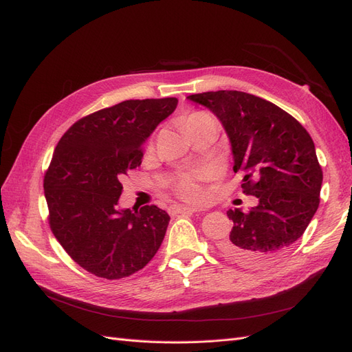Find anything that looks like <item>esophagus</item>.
<instances>
[{"label": "esophagus", "mask_w": 352, "mask_h": 352, "mask_svg": "<svg viewBox=\"0 0 352 352\" xmlns=\"http://www.w3.org/2000/svg\"><path fill=\"white\" fill-rule=\"evenodd\" d=\"M199 208L195 207H188V206H175L172 207V212H199Z\"/></svg>", "instance_id": "34e87169"}]
</instances>
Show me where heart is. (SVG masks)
<instances>
[{"mask_svg":"<svg viewBox=\"0 0 352 352\" xmlns=\"http://www.w3.org/2000/svg\"><path fill=\"white\" fill-rule=\"evenodd\" d=\"M208 119H211L210 114H207L204 111H194V113H190L189 116L185 117L184 124L188 129V127H190L194 123H198V122H202V120H208ZM206 177H207L206 172H194V173L182 175L177 179V182L175 185L176 192L182 198L189 199V201L201 199V197H202L201 182Z\"/></svg>","mask_w":352,"mask_h":352,"instance_id":"1","label":"heart"}]
</instances>
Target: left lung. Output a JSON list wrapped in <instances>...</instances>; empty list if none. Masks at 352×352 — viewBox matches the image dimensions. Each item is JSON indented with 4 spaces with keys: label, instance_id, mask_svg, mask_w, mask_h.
Masks as SVG:
<instances>
[{
    "label": "left lung",
    "instance_id": "left-lung-1",
    "mask_svg": "<svg viewBox=\"0 0 352 352\" xmlns=\"http://www.w3.org/2000/svg\"><path fill=\"white\" fill-rule=\"evenodd\" d=\"M188 100L219 117L243 194L258 199L247 212L228 211L233 228L220 241L221 252L252 269L274 263L302 236L320 202L323 172L310 133L289 113L247 92L211 91Z\"/></svg>",
    "mask_w": 352,
    "mask_h": 352
}]
</instances>
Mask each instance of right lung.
Segmentation results:
<instances>
[{
    "mask_svg": "<svg viewBox=\"0 0 352 352\" xmlns=\"http://www.w3.org/2000/svg\"><path fill=\"white\" fill-rule=\"evenodd\" d=\"M177 98L127 100L88 114L61 136L44 176L50 228L82 269L109 280L144 269L170 217L157 206L120 210V180L141 166L146 138Z\"/></svg>",
    "mask_w": 352,
    "mask_h": 352,
    "instance_id": "1",
    "label": "right lung"
}]
</instances>
